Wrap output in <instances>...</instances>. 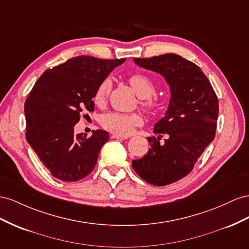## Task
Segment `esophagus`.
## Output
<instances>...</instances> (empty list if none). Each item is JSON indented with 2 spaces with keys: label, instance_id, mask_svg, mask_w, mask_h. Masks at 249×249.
Here are the masks:
<instances>
[{
  "label": "esophagus",
  "instance_id": "1",
  "mask_svg": "<svg viewBox=\"0 0 249 249\" xmlns=\"http://www.w3.org/2000/svg\"><path fill=\"white\" fill-rule=\"evenodd\" d=\"M111 138L117 139V140H126V139H128V136H122V134H112Z\"/></svg>",
  "mask_w": 249,
  "mask_h": 249
}]
</instances>
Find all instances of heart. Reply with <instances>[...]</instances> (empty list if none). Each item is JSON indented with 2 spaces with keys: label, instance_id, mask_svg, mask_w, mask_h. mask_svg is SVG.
<instances>
[{
  "label": "heart",
  "instance_id": "heart-1",
  "mask_svg": "<svg viewBox=\"0 0 249 249\" xmlns=\"http://www.w3.org/2000/svg\"><path fill=\"white\" fill-rule=\"evenodd\" d=\"M129 83L136 94L144 99L143 104L150 111L159 112L162 108V103L158 100H152L151 97L155 87L153 81L146 75L134 74L129 78ZM111 83L108 79L103 80L97 88L94 100L96 104L101 105L105 102L108 96ZM143 123V118L138 113H122V112H108L101 118V124L105 129L118 134H129L133 131L134 127Z\"/></svg>",
  "mask_w": 249,
  "mask_h": 249
}]
</instances>
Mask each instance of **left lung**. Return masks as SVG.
<instances>
[{"instance_id":"left-lung-1","label":"left lung","mask_w":249,"mask_h":249,"mask_svg":"<svg viewBox=\"0 0 249 249\" xmlns=\"http://www.w3.org/2000/svg\"><path fill=\"white\" fill-rule=\"evenodd\" d=\"M133 61L160 75L169 85L168 108L154 124L158 137H148L149 151L132 160L141 178L154 186H166L188 175L214 140L218 99L201 69L179 55L167 53ZM162 134L167 139L160 143Z\"/></svg>"}]
</instances>
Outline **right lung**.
<instances>
[{"mask_svg": "<svg viewBox=\"0 0 249 249\" xmlns=\"http://www.w3.org/2000/svg\"><path fill=\"white\" fill-rule=\"evenodd\" d=\"M122 59L77 56L45 71L25 102L26 139L55 178L77 181L97 164L108 132L94 130L75 134L74 127L84 109L94 110L95 91Z\"/></svg>", "mask_w": 249, "mask_h": 249, "instance_id": "obj_1", "label": "right lung"}]
</instances>
